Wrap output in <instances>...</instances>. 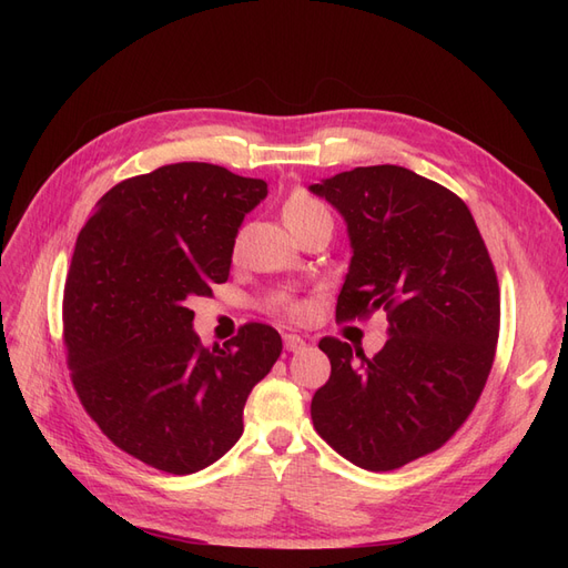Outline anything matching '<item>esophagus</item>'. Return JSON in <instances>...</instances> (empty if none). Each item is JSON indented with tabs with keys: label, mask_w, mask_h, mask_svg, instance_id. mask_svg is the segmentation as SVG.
Listing matches in <instances>:
<instances>
[{
	"label": "esophagus",
	"mask_w": 568,
	"mask_h": 568,
	"mask_svg": "<svg viewBox=\"0 0 568 568\" xmlns=\"http://www.w3.org/2000/svg\"><path fill=\"white\" fill-rule=\"evenodd\" d=\"M284 348L288 353H298L305 348V338H301L298 334H284Z\"/></svg>",
	"instance_id": "esophagus-1"
}]
</instances>
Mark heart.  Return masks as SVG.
<instances>
[{
    "label": "heart",
    "instance_id": "1",
    "mask_svg": "<svg viewBox=\"0 0 568 568\" xmlns=\"http://www.w3.org/2000/svg\"><path fill=\"white\" fill-rule=\"evenodd\" d=\"M282 215H284V222L288 225V230L294 232V234L301 232L307 225H313V222L332 220L329 211H326V205L322 201H317L313 194H307L305 189H296V192L284 201ZM280 305H282L284 315H288L291 320H303L307 315V305L305 303L282 301Z\"/></svg>",
    "mask_w": 568,
    "mask_h": 568
}]
</instances>
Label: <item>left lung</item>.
<instances>
[{
    "instance_id": "1",
    "label": "left lung",
    "mask_w": 568,
    "mask_h": 568,
    "mask_svg": "<svg viewBox=\"0 0 568 568\" xmlns=\"http://www.w3.org/2000/svg\"><path fill=\"white\" fill-rule=\"evenodd\" d=\"M311 192L346 220L353 248L336 320H388L374 357L320 341L332 376L313 424L357 467L398 469L450 440L486 386L500 332L495 267L467 203L407 168H355Z\"/></svg>"
}]
</instances>
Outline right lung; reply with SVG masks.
Masks as SVG:
<instances>
[{"label": "right lung", "mask_w": 568, "mask_h": 568, "mask_svg": "<svg viewBox=\"0 0 568 568\" xmlns=\"http://www.w3.org/2000/svg\"><path fill=\"white\" fill-rule=\"evenodd\" d=\"M265 196L263 180L173 163L109 189L78 234L63 291L71 379L101 432L153 469L184 476L225 455L282 353L257 322L205 348L189 311L227 282L239 227Z\"/></svg>", "instance_id": "right-lung-1"}]
</instances>
